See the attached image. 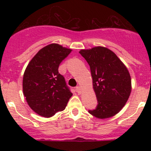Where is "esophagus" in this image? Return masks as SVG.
Here are the masks:
<instances>
[{"mask_svg":"<svg viewBox=\"0 0 151 151\" xmlns=\"http://www.w3.org/2000/svg\"><path fill=\"white\" fill-rule=\"evenodd\" d=\"M81 86H77V87H76V91H77L78 93H81Z\"/></svg>","mask_w":151,"mask_h":151,"instance_id":"1","label":"esophagus"}]
</instances>
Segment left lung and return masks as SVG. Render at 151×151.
<instances>
[{"mask_svg": "<svg viewBox=\"0 0 151 151\" xmlns=\"http://www.w3.org/2000/svg\"><path fill=\"white\" fill-rule=\"evenodd\" d=\"M89 64L98 104L89 113L98 119H107L119 113L131 91L127 68L111 50L104 47L79 51Z\"/></svg>", "mask_w": 151, "mask_h": 151, "instance_id": "8db88e82", "label": "left lung"}]
</instances>
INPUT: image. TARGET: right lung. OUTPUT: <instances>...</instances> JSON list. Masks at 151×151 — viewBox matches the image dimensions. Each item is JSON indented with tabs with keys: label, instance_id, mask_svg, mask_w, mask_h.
<instances>
[{
	"label": "right lung",
	"instance_id": "1",
	"mask_svg": "<svg viewBox=\"0 0 151 151\" xmlns=\"http://www.w3.org/2000/svg\"><path fill=\"white\" fill-rule=\"evenodd\" d=\"M72 50L50 44L40 50L26 67L22 80L24 96L35 113L51 117L65 109L72 93L59 73L60 63Z\"/></svg>",
	"mask_w": 151,
	"mask_h": 151
}]
</instances>
